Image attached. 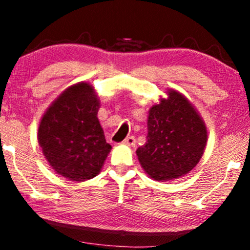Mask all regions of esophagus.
Here are the masks:
<instances>
[{
  "mask_svg": "<svg viewBox=\"0 0 250 250\" xmlns=\"http://www.w3.org/2000/svg\"><path fill=\"white\" fill-rule=\"evenodd\" d=\"M123 143H125V145L129 146V147H134V146L136 145V140H135L134 136H128V137H125V141H123Z\"/></svg>",
  "mask_w": 250,
  "mask_h": 250,
  "instance_id": "esophagus-1",
  "label": "esophagus"
}]
</instances>
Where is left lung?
I'll return each mask as SVG.
<instances>
[{
  "instance_id": "8db88e82",
  "label": "left lung",
  "mask_w": 250,
  "mask_h": 250,
  "mask_svg": "<svg viewBox=\"0 0 250 250\" xmlns=\"http://www.w3.org/2000/svg\"><path fill=\"white\" fill-rule=\"evenodd\" d=\"M147 142L136 155L145 173L155 181H170L190 173L205 153L206 123L180 91L168 89L148 111Z\"/></svg>"
}]
</instances>
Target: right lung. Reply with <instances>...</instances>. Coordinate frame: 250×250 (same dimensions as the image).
Masks as SVG:
<instances>
[{"label": "right lung", "mask_w": 250, "mask_h": 250, "mask_svg": "<svg viewBox=\"0 0 250 250\" xmlns=\"http://www.w3.org/2000/svg\"><path fill=\"white\" fill-rule=\"evenodd\" d=\"M100 107L93 85L79 82L64 89L44 111L37 140L56 174L76 182L100 174L111 149L97 119Z\"/></svg>", "instance_id": "add662e5"}]
</instances>
